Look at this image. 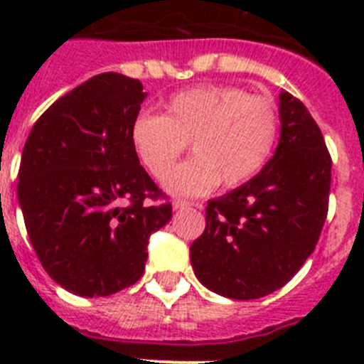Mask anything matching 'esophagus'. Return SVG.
<instances>
[{"label": "esophagus", "mask_w": 364, "mask_h": 364, "mask_svg": "<svg viewBox=\"0 0 364 364\" xmlns=\"http://www.w3.org/2000/svg\"><path fill=\"white\" fill-rule=\"evenodd\" d=\"M188 205H198V204H193V202L182 200V198H176V200H173V210H184V208H188Z\"/></svg>", "instance_id": "esophagus-1"}]
</instances>
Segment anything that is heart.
<instances>
[{"label":"heart","mask_w":364,"mask_h":364,"mask_svg":"<svg viewBox=\"0 0 364 364\" xmlns=\"http://www.w3.org/2000/svg\"><path fill=\"white\" fill-rule=\"evenodd\" d=\"M279 136V109L268 96L233 85H202L176 92L164 114L142 112L131 142L151 176L166 178L191 140V160L167 178L175 195H204L218 184L240 186L262 171Z\"/></svg>","instance_id":"heart-1"}]
</instances>
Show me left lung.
I'll return each mask as SVG.
<instances>
[{"label":"left lung","instance_id":"obj_1","mask_svg":"<svg viewBox=\"0 0 364 364\" xmlns=\"http://www.w3.org/2000/svg\"><path fill=\"white\" fill-rule=\"evenodd\" d=\"M281 140L250 182L205 208L189 247L198 281L222 297L250 301L279 290L314 253L328 215L332 156L301 100L279 95Z\"/></svg>","mask_w":364,"mask_h":364}]
</instances>
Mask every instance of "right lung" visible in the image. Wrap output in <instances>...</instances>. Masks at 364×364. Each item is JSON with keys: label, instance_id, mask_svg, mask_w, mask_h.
<instances>
[{"label": "right lung", "instance_id": "1", "mask_svg": "<svg viewBox=\"0 0 364 364\" xmlns=\"http://www.w3.org/2000/svg\"><path fill=\"white\" fill-rule=\"evenodd\" d=\"M142 89L124 74L92 76L58 98L25 142L18 173L25 228L45 272L70 294L105 297L134 284L151 233L171 218V202L131 142Z\"/></svg>", "mask_w": 364, "mask_h": 364}]
</instances>
